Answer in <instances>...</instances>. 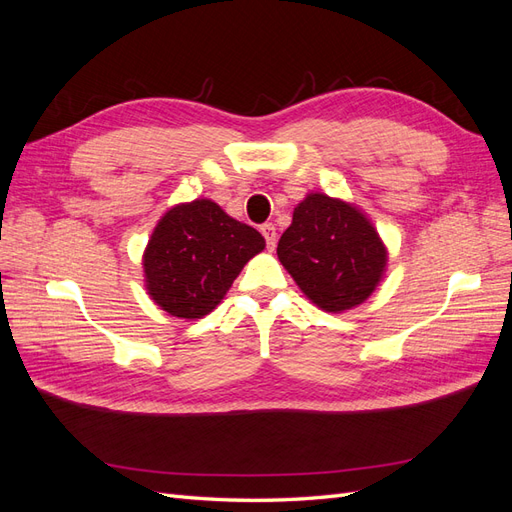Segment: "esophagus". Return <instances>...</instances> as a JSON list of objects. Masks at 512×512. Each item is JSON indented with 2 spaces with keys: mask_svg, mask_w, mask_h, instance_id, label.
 Segmentation results:
<instances>
[{
  "mask_svg": "<svg viewBox=\"0 0 512 512\" xmlns=\"http://www.w3.org/2000/svg\"><path fill=\"white\" fill-rule=\"evenodd\" d=\"M260 230H262V237H265V241H267L269 250H275V243H277V230H275V226L273 224H265Z\"/></svg>",
  "mask_w": 512,
  "mask_h": 512,
  "instance_id": "obj_1",
  "label": "esophagus"
}]
</instances>
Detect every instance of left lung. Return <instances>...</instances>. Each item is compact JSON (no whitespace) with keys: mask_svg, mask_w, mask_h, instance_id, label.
Segmentation results:
<instances>
[{"mask_svg":"<svg viewBox=\"0 0 512 512\" xmlns=\"http://www.w3.org/2000/svg\"><path fill=\"white\" fill-rule=\"evenodd\" d=\"M277 258L324 312L361 305L380 284L386 247L365 215L327 194H307L277 243Z\"/></svg>","mask_w":512,"mask_h":512,"instance_id":"8db88e82","label":"left lung"}]
</instances>
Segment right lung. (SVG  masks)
<instances>
[{
    "label": "right lung",
    "instance_id": "1",
    "mask_svg": "<svg viewBox=\"0 0 512 512\" xmlns=\"http://www.w3.org/2000/svg\"><path fill=\"white\" fill-rule=\"evenodd\" d=\"M265 250L252 226L209 198L164 213L143 256L149 297L177 318H203L220 305L245 262Z\"/></svg>",
    "mask_w": 512,
    "mask_h": 512
}]
</instances>
